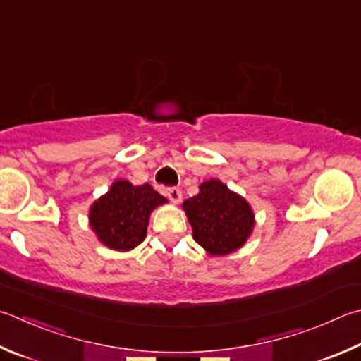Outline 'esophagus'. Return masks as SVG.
I'll return each instance as SVG.
<instances>
[{
  "label": "esophagus",
  "instance_id": "34e87169",
  "mask_svg": "<svg viewBox=\"0 0 361 361\" xmlns=\"http://www.w3.org/2000/svg\"><path fill=\"white\" fill-rule=\"evenodd\" d=\"M166 194H167V197L170 199V202L175 203V205H178V203L183 199V194H181V191H180L178 188H169L167 191H166Z\"/></svg>",
  "mask_w": 361,
  "mask_h": 361
}]
</instances>
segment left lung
Listing matches in <instances>:
<instances>
[{
	"instance_id": "1",
	"label": "left lung",
	"mask_w": 361,
	"mask_h": 361,
	"mask_svg": "<svg viewBox=\"0 0 361 361\" xmlns=\"http://www.w3.org/2000/svg\"><path fill=\"white\" fill-rule=\"evenodd\" d=\"M183 209L192 227V238L214 257L238 251L255 226L249 202L218 178L203 181L199 194L183 202Z\"/></svg>"
}]
</instances>
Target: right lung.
Wrapping results in <instances>:
<instances>
[{
	"instance_id": "right-lung-1",
	"label": "right lung",
	"mask_w": 361,
	"mask_h": 361,
	"mask_svg": "<svg viewBox=\"0 0 361 361\" xmlns=\"http://www.w3.org/2000/svg\"><path fill=\"white\" fill-rule=\"evenodd\" d=\"M164 203L167 199L148 183L134 186L128 180L118 178L90 207V227L109 249L133 251L147 237L149 214Z\"/></svg>"
}]
</instances>
